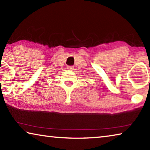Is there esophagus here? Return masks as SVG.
<instances>
[{
  "label": "esophagus",
  "instance_id": "34e87169",
  "mask_svg": "<svg viewBox=\"0 0 150 150\" xmlns=\"http://www.w3.org/2000/svg\"><path fill=\"white\" fill-rule=\"evenodd\" d=\"M67 69H69V70H73V69H74V67H73V66H67Z\"/></svg>",
  "mask_w": 150,
  "mask_h": 150
}]
</instances>
